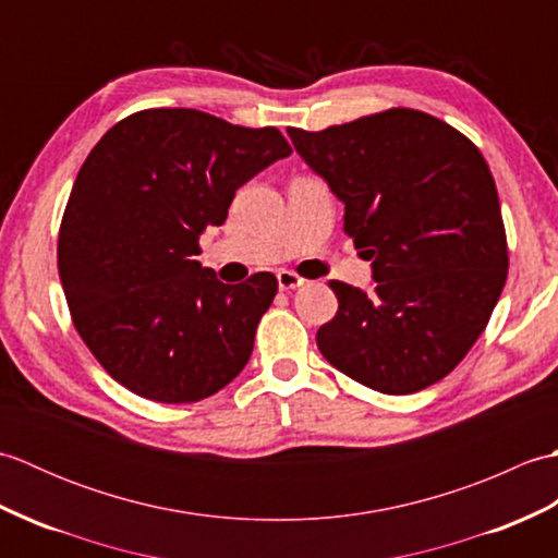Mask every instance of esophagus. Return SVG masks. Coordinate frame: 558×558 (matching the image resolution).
<instances>
[{"label":"esophagus","instance_id":"34e87169","mask_svg":"<svg viewBox=\"0 0 558 558\" xmlns=\"http://www.w3.org/2000/svg\"><path fill=\"white\" fill-rule=\"evenodd\" d=\"M304 278L302 276H298V272L294 270H278V288L282 290V292H290V290H298V288H302L304 286Z\"/></svg>","mask_w":558,"mask_h":558}]
</instances>
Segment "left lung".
Listing matches in <instances>:
<instances>
[{
  "mask_svg": "<svg viewBox=\"0 0 558 558\" xmlns=\"http://www.w3.org/2000/svg\"><path fill=\"white\" fill-rule=\"evenodd\" d=\"M288 134L345 204V232L374 264L366 294L330 280L324 357L378 393L441 381L487 328L508 276L494 177L480 148L422 110L390 108Z\"/></svg>",
  "mask_w": 558,
  "mask_h": 558,
  "instance_id": "8db88e82",
  "label": "left lung"
}]
</instances>
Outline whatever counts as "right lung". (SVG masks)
I'll use <instances>...</instances> for the list:
<instances>
[{
  "label": "right lung",
  "instance_id": "right-lung-1",
  "mask_svg": "<svg viewBox=\"0 0 558 558\" xmlns=\"http://www.w3.org/2000/svg\"><path fill=\"white\" fill-rule=\"evenodd\" d=\"M292 148L186 108L124 117L81 165L57 242L71 322L117 384L156 402H198L244 369L272 272L225 286L194 258L244 182Z\"/></svg>",
  "mask_w": 558,
  "mask_h": 558
}]
</instances>
